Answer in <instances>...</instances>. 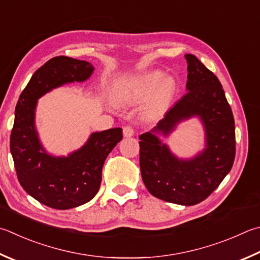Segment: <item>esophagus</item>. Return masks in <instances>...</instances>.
<instances>
[{"instance_id": "esophagus-1", "label": "esophagus", "mask_w": 260, "mask_h": 260, "mask_svg": "<svg viewBox=\"0 0 260 260\" xmlns=\"http://www.w3.org/2000/svg\"><path fill=\"white\" fill-rule=\"evenodd\" d=\"M122 133H124L125 138H132V136L134 135V129L132 126H125L124 128H122Z\"/></svg>"}]
</instances>
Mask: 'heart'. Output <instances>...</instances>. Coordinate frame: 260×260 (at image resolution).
I'll return each instance as SVG.
<instances>
[{
	"mask_svg": "<svg viewBox=\"0 0 260 260\" xmlns=\"http://www.w3.org/2000/svg\"><path fill=\"white\" fill-rule=\"evenodd\" d=\"M164 81V75L160 73H152L144 75V76L125 79L116 83L114 86V96L117 101H136L149 95L153 92ZM173 89L171 81H166L154 99L151 102L150 109L155 110L161 106V103L166 100Z\"/></svg>",
	"mask_w": 260,
	"mask_h": 260,
	"instance_id": "1",
	"label": "heart"
}]
</instances>
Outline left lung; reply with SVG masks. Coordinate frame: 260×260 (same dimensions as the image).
<instances>
[{
  "instance_id": "8db88e82",
  "label": "left lung",
  "mask_w": 260,
  "mask_h": 260,
  "mask_svg": "<svg viewBox=\"0 0 260 260\" xmlns=\"http://www.w3.org/2000/svg\"><path fill=\"white\" fill-rule=\"evenodd\" d=\"M187 93L150 132L140 135V168L148 191L171 204L193 206L207 199L230 173L235 157V126L221 84L193 54H185ZM198 117L205 148L190 158L177 157L158 136Z\"/></svg>"
}]
</instances>
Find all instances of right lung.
<instances>
[{
    "label": "right lung",
    "instance_id": "right-lung-1",
    "mask_svg": "<svg viewBox=\"0 0 260 260\" xmlns=\"http://www.w3.org/2000/svg\"><path fill=\"white\" fill-rule=\"evenodd\" d=\"M93 72L87 61L52 58L34 73L16 106L10 151L19 183L30 197L53 209H72L95 197L106 158L122 139L121 128L94 132L68 155L51 154L41 142L35 124L39 99L62 85L87 81Z\"/></svg>",
    "mask_w": 260,
    "mask_h": 260
}]
</instances>
